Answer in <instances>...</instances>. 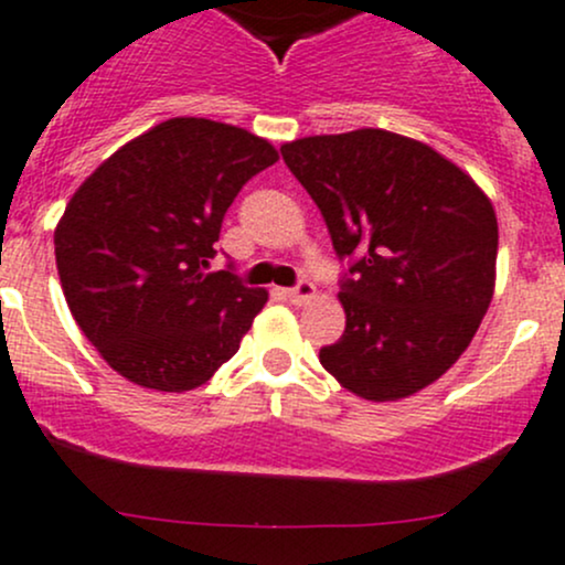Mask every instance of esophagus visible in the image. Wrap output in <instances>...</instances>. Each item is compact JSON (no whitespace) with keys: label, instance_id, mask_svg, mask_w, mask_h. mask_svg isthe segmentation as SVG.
<instances>
[{"label":"esophagus","instance_id":"obj_1","mask_svg":"<svg viewBox=\"0 0 565 565\" xmlns=\"http://www.w3.org/2000/svg\"><path fill=\"white\" fill-rule=\"evenodd\" d=\"M287 298L292 300L295 306H302V302H308V300L317 298V287H313L311 281H300L298 287L287 289Z\"/></svg>","mask_w":565,"mask_h":565}]
</instances>
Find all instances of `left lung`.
Returning a JSON list of instances; mask_svg holds the SVG:
<instances>
[{
    "mask_svg": "<svg viewBox=\"0 0 565 565\" xmlns=\"http://www.w3.org/2000/svg\"><path fill=\"white\" fill-rule=\"evenodd\" d=\"M322 211L338 257H352L347 330L319 362L365 401H401L460 360L495 289L498 218L466 170L387 129L281 146Z\"/></svg>",
    "mask_w": 565,
    "mask_h": 565,
    "instance_id": "1",
    "label": "left lung"
}]
</instances>
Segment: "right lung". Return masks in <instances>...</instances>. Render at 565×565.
Masks as SVG:
<instances>
[{"instance_id":"obj_1","label":"right lung","mask_w":565,"mask_h":565,"mask_svg":"<svg viewBox=\"0 0 565 565\" xmlns=\"http://www.w3.org/2000/svg\"><path fill=\"white\" fill-rule=\"evenodd\" d=\"M278 162L265 138L168 118L110 153L58 218L70 313L116 373L159 392L205 384L267 302L230 270L205 273L243 183Z\"/></svg>"}]
</instances>
